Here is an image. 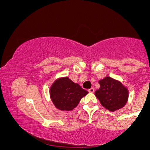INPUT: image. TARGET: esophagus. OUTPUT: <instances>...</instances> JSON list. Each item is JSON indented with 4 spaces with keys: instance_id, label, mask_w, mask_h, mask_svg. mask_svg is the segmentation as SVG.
<instances>
[{
    "instance_id": "obj_1",
    "label": "esophagus",
    "mask_w": 150,
    "mask_h": 150,
    "mask_svg": "<svg viewBox=\"0 0 150 150\" xmlns=\"http://www.w3.org/2000/svg\"><path fill=\"white\" fill-rule=\"evenodd\" d=\"M88 92H90V93H94V88H90V89H89V90H88Z\"/></svg>"
}]
</instances>
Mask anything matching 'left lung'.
<instances>
[{
  "mask_svg": "<svg viewBox=\"0 0 150 150\" xmlns=\"http://www.w3.org/2000/svg\"><path fill=\"white\" fill-rule=\"evenodd\" d=\"M100 87L95 92L101 105L111 111H116L126 105L128 98L127 88L121 82L110 77L99 81Z\"/></svg>",
  "mask_w": 150,
  "mask_h": 150,
  "instance_id": "left-lung-1",
  "label": "left lung"
}]
</instances>
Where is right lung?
<instances>
[{
	"mask_svg": "<svg viewBox=\"0 0 150 150\" xmlns=\"http://www.w3.org/2000/svg\"><path fill=\"white\" fill-rule=\"evenodd\" d=\"M50 92L55 107L62 111L73 110L82 97L88 93L67 77L56 80L50 88Z\"/></svg>",
	"mask_w": 150,
	"mask_h": 150,
	"instance_id": "add662e5",
	"label": "right lung"
}]
</instances>
